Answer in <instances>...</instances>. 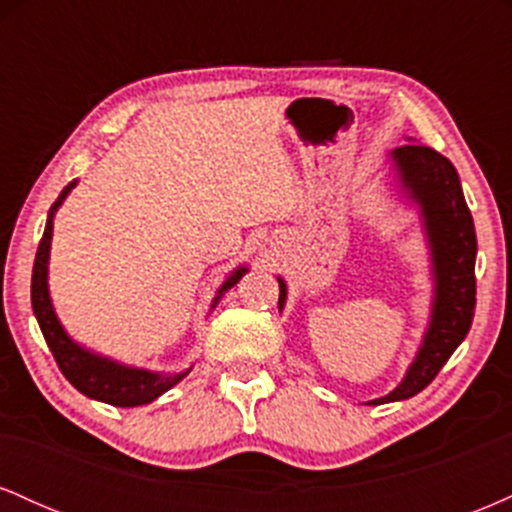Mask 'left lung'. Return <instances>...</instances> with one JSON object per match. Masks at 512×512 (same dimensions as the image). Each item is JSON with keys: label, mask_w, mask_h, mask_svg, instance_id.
<instances>
[{"label": "left lung", "mask_w": 512, "mask_h": 512, "mask_svg": "<svg viewBox=\"0 0 512 512\" xmlns=\"http://www.w3.org/2000/svg\"><path fill=\"white\" fill-rule=\"evenodd\" d=\"M402 190L419 204L424 219L428 248H431L436 296L431 305V322L404 380L390 395L368 404L399 402L419 395L448 363L452 351L462 344L472 327L477 305V233L464 202L460 175L443 154L431 146L404 144L390 154ZM279 281V310L286 303V284Z\"/></svg>", "instance_id": "left-lung-1"}]
</instances>
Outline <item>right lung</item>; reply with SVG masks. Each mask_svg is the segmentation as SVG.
Instances as JSON below:
<instances>
[{"instance_id":"obj_1","label":"right lung","mask_w":512,"mask_h":512,"mask_svg":"<svg viewBox=\"0 0 512 512\" xmlns=\"http://www.w3.org/2000/svg\"><path fill=\"white\" fill-rule=\"evenodd\" d=\"M76 180L69 182L62 190V195L57 197V202L50 207L48 223H45V233L40 238L38 252H35V264H33V279H31V303L33 313L38 317L40 332H43L45 342H48L52 356H55L57 366H60L64 378L72 383L81 395L98 399V402L113 404V407H139V404L154 402L156 397H161L163 392H168L170 387L178 385L192 368L182 370L178 375H163L154 373V370L144 368H129L122 363L113 361V358H105L93 354V351L84 349L64 332V327L57 320L55 308H52L50 291H48V262H50V240H52V219H55V211L62 207V202L67 199L69 192L74 190ZM248 272V267H238L236 272L223 281V286L216 291L214 308L219 303V298L226 293L231 286L238 284V279Z\"/></svg>"}]
</instances>
